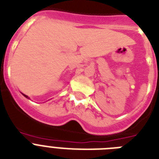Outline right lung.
I'll list each match as a JSON object with an SVG mask.
<instances>
[{"label": "right lung", "instance_id": "right-lung-1", "mask_svg": "<svg viewBox=\"0 0 159 159\" xmlns=\"http://www.w3.org/2000/svg\"><path fill=\"white\" fill-rule=\"evenodd\" d=\"M24 96H25V97H27V98H28V97H27V96H26V95H24Z\"/></svg>", "mask_w": 159, "mask_h": 159}]
</instances>
